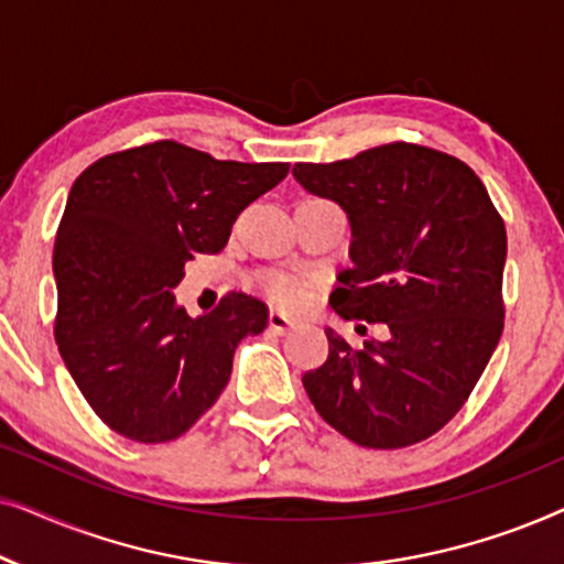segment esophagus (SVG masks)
I'll use <instances>...</instances> for the list:
<instances>
[{
	"mask_svg": "<svg viewBox=\"0 0 564 564\" xmlns=\"http://www.w3.org/2000/svg\"><path fill=\"white\" fill-rule=\"evenodd\" d=\"M297 328V321H292L290 315H284L280 311H272L269 313V330H274V334H290V330Z\"/></svg>",
	"mask_w": 564,
	"mask_h": 564,
	"instance_id": "obj_1",
	"label": "esophagus"
}]
</instances>
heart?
<instances>
[{
  "label": "heart",
  "mask_w": 564,
  "mask_h": 564,
  "mask_svg": "<svg viewBox=\"0 0 564 564\" xmlns=\"http://www.w3.org/2000/svg\"><path fill=\"white\" fill-rule=\"evenodd\" d=\"M267 290H269V295H272L274 303L282 307H297L307 300L305 284L290 280V276H272L267 284Z\"/></svg>",
  "instance_id": "obj_1"
}]
</instances>
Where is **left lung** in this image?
<instances>
[{"instance_id": "left-lung-1", "label": "left lung", "mask_w": 564, "mask_h": 564, "mask_svg": "<svg viewBox=\"0 0 564 564\" xmlns=\"http://www.w3.org/2000/svg\"><path fill=\"white\" fill-rule=\"evenodd\" d=\"M292 176L349 218L354 267L338 272L334 311L390 328L361 349L326 328L307 398L354 444H419L465 405L503 334V220L465 161L413 143L295 164Z\"/></svg>"}]
</instances>
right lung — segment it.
I'll list each match as a JSON object with an SVG mask.
<instances>
[{
	"label": "right lung",
	"mask_w": 564,
	"mask_h": 564,
	"mask_svg": "<svg viewBox=\"0 0 564 564\" xmlns=\"http://www.w3.org/2000/svg\"><path fill=\"white\" fill-rule=\"evenodd\" d=\"M290 164L218 161L174 141L99 159L68 192L53 246L56 344L76 388L120 436H182L230 380L234 351L267 328L261 300L230 292L192 318L174 288L218 253L238 213Z\"/></svg>",
	"instance_id": "add662e5"
}]
</instances>
